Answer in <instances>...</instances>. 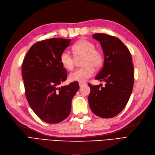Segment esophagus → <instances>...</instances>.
<instances>
[{"label": "esophagus", "instance_id": "esophagus-1", "mask_svg": "<svg viewBox=\"0 0 155 155\" xmlns=\"http://www.w3.org/2000/svg\"><path fill=\"white\" fill-rule=\"evenodd\" d=\"M79 87H83V86H84V85H85V83H81V82H80V83H79Z\"/></svg>", "mask_w": 155, "mask_h": 155}]
</instances>
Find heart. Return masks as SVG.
Returning a JSON list of instances; mask_svg holds the SVG:
<instances>
[{
	"instance_id": "1",
	"label": "heart",
	"mask_w": 155,
	"mask_h": 155,
	"mask_svg": "<svg viewBox=\"0 0 155 155\" xmlns=\"http://www.w3.org/2000/svg\"><path fill=\"white\" fill-rule=\"evenodd\" d=\"M74 55L76 58H81L83 67L78 68L69 75L70 81L84 82L92 77L94 73V67L99 68L104 61V56L101 51L96 49L92 42L81 39L72 46ZM68 51H63L60 56V61L63 66L68 70L74 67L75 58Z\"/></svg>"
}]
</instances>
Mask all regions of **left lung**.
Returning a JSON list of instances; mask_svg holds the SVG:
<instances>
[{
	"instance_id": "obj_1",
	"label": "left lung",
	"mask_w": 155,
	"mask_h": 155,
	"mask_svg": "<svg viewBox=\"0 0 155 155\" xmlns=\"http://www.w3.org/2000/svg\"><path fill=\"white\" fill-rule=\"evenodd\" d=\"M104 54V67L95 79L105 86L92 85L88 103L94 114L110 118L122 111L129 100L134 85V67L129 49L118 38L105 34H94Z\"/></svg>"
}]
</instances>
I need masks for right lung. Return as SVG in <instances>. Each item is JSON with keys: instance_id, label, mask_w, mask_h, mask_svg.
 Listing matches in <instances>:
<instances>
[{"instance_id": "add662e5", "label": "right lung", "mask_w": 155, "mask_h": 155, "mask_svg": "<svg viewBox=\"0 0 155 155\" xmlns=\"http://www.w3.org/2000/svg\"><path fill=\"white\" fill-rule=\"evenodd\" d=\"M70 43V39L61 38L39 41L23 60L22 74L27 101L35 114L48 124H58L67 118L72 98L79 88L76 81L58 87L67 78L60 56Z\"/></svg>"}]
</instances>
